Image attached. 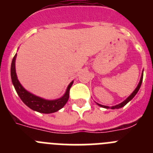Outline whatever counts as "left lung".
Masks as SVG:
<instances>
[{
    "instance_id": "8db88e82",
    "label": "left lung",
    "mask_w": 153,
    "mask_h": 153,
    "mask_svg": "<svg viewBox=\"0 0 153 153\" xmlns=\"http://www.w3.org/2000/svg\"><path fill=\"white\" fill-rule=\"evenodd\" d=\"M143 74H142L141 75V78H140V83H139V84H138V86H136V88L135 89V90L133 92H132V93H131L130 95H129V97H127L126 99L125 100L123 101V102H120V104H117V105H116V106H104V105H101V104L100 103H97V102H96V103L99 106H100V107H102V108H105V109H120V108H122L125 105H126L128 102H129V101L132 100L133 97H135V96L136 95V93H138V91H139V90H140V86H141V84H142V82H143Z\"/></svg>"
}]
</instances>
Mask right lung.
Returning <instances> with one entry per match:
<instances>
[{"label":"right lung","mask_w":153,"mask_h":153,"mask_svg":"<svg viewBox=\"0 0 153 153\" xmlns=\"http://www.w3.org/2000/svg\"><path fill=\"white\" fill-rule=\"evenodd\" d=\"M16 57H17V53L13 56V60H12L11 67H10V76H11L12 83L23 102L34 111L41 113H47V114L55 113L62 109L68 101L69 97H70V89L74 83V81H72L68 85L67 90L63 97H61L60 98L51 100H46L42 97H37L33 93H30L26 89H24V86L19 82L17 74H16Z\"/></svg>","instance_id":"add662e5"}]
</instances>
